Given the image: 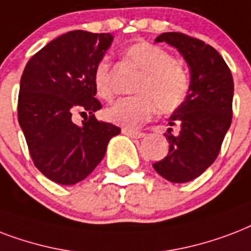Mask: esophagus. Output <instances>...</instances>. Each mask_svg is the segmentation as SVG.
Returning a JSON list of instances; mask_svg holds the SVG:
<instances>
[{
    "mask_svg": "<svg viewBox=\"0 0 251 251\" xmlns=\"http://www.w3.org/2000/svg\"><path fill=\"white\" fill-rule=\"evenodd\" d=\"M122 132H123L124 135H127V136H129V137H132V139H141V137H144V136H145V133H144V132L133 131V129H128V128H123V129H122Z\"/></svg>",
    "mask_w": 251,
    "mask_h": 251,
    "instance_id": "obj_1",
    "label": "esophagus"
}]
</instances>
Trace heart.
<instances>
[{
	"label": "heart",
	"instance_id": "1",
	"mask_svg": "<svg viewBox=\"0 0 251 251\" xmlns=\"http://www.w3.org/2000/svg\"><path fill=\"white\" fill-rule=\"evenodd\" d=\"M124 59L140 72L131 97L115 100L104 110L107 122L124 128H136L152 118L156 111L172 114L186 102L190 77L174 56L161 46L137 42L124 50ZM93 85L99 98L112 97L111 61L102 57L93 71Z\"/></svg>",
	"mask_w": 251,
	"mask_h": 251
}]
</instances>
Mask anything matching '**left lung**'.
<instances>
[{"mask_svg": "<svg viewBox=\"0 0 251 251\" xmlns=\"http://www.w3.org/2000/svg\"><path fill=\"white\" fill-rule=\"evenodd\" d=\"M156 42L176 47L191 71L187 99L169 119L170 126H179V133L174 136L169 128L168 156L153 164L165 179L184 183L203 174L219 156L232 123L233 77L220 53L203 40L164 32Z\"/></svg>", "mask_w": 251, "mask_h": 251, "instance_id": "obj_1", "label": "left lung"}]
</instances>
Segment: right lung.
<instances>
[{"label": "right lung", "mask_w": 251, "mask_h": 251, "mask_svg": "<svg viewBox=\"0 0 251 251\" xmlns=\"http://www.w3.org/2000/svg\"><path fill=\"white\" fill-rule=\"evenodd\" d=\"M111 34L75 30L36 52L21 77L18 122L31 160L48 179L75 184L93 173L120 128L95 119L93 71L111 46ZM75 112L89 114L81 126Z\"/></svg>", "instance_id": "right-lung-1"}]
</instances>
